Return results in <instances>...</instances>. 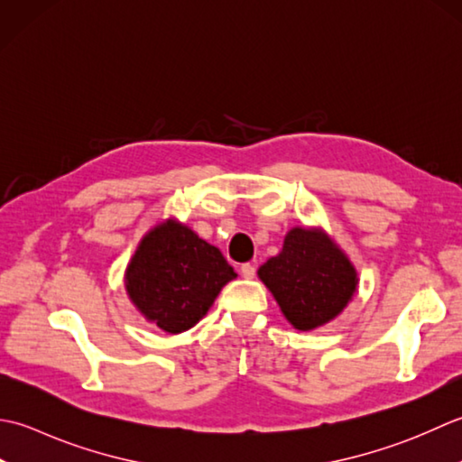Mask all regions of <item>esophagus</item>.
<instances>
[{
	"instance_id": "34e87169",
	"label": "esophagus",
	"mask_w": 462,
	"mask_h": 462,
	"mask_svg": "<svg viewBox=\"0 0 462 462\" xmlns=\"http://www.w3.org/2000/svg\"><path fill=\"white\" fill-rule=\"evenodd\" d=\"M239 271H241V275H243L245 279H253V277H255V265H251V263H243Z\"/></svg>"
}]
</instances>
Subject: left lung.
<instances>
[{"label": "left lung", "mask_w": 462, "mask_h": 462, "mask_svg": "<svg viewBox=\"0 0 462 462\" xmlns=\"http://www.w3.org/2000/svg\"><path fill=\"white\" fill-rule=\"evenodd\" d=\"M257 275L297 331L333 321L359 289L351 259L321 227L291 229L283 249L263 263Z\"/></svg>", "instance_id": "left-lung-1"}]
</instances>
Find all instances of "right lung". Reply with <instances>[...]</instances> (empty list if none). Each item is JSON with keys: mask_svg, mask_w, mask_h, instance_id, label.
<instances>
[{"mask_svg": "<svg viewBox=\"0 0 462 462\" xmlns=\"http://www.w3.org/2000/svg\"><path fill=\"white\" fill-rule=\"evenodd\" d=\"M237 273L215 245L169 217L141 237L125 269V291L147 323L169 335L195 327Z\"/></svg>", "mask_w": 462, "mask_h": 462, "instance_id": "obj_1", "label": "right lung"}]
</instances>
